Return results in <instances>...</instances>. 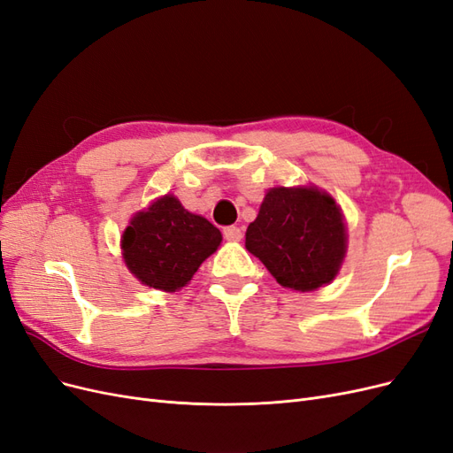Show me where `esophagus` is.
<instances>
[{
    "mask_svg": "<svg viewBox=\"0 0 453 453\" xmlns=\"http://www.w3.org/2000/svg\"><path fill=\"white\" fill-rule=\"evenodd\" d=\"M223 236L226 238V240H230V242H240L242 240V236H243V232H242V228L240 226H226V228H223Z\"/></svg>",
    "mask_w": 453,
    "mask_h": 453,
    "instance_id": "34e87169",
    "label": "esophagus"
}]
</instances>
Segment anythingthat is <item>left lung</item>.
<instances>
[{"label": "left lung", "instance_id": "8db88e82", "mask_svg": "<svg viewBox=\"0 0 453 453\" xmlns=\"http://www.w3.org/2000/svg\"><path fill=\"white\" fill-rule=\"evenodd\" d=\"M245 248L276 281L295 291L331 283L346 255V226L336 202L318 188H270Z\"/></svg>", "mask_w": 453, "mask_h": 453}]
</instances>
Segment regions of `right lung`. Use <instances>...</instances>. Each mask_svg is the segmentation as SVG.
Returning a JSON list of instances; mask_svg holds the SVG:
<instances>
[{"label": "right lung", "instance_id": "1", "mask_svg": "<svg viewBox=\"0 0 453 453\" xmlns=\"http://www.w3.org/2000/svg\"><path fill=\"white\" fill-rule=\"evenodd\" d=\"M221 240L208 219L187 211L180 200L166 195L132 219L122 234V255L142 283L175 291L190 281Z\"/></svg>", "mask_w": 453, "mask_h": 453}]
</instances>
